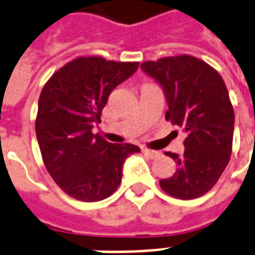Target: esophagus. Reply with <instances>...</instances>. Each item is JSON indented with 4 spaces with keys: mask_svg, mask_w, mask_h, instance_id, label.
<instances>
[{
    "mask_svg": "<svg viewBox=\"0 0 255 255\" xmlns=\"http://www.w3.org/2000/svg\"><path fill=\"white\" fill-rule=\"evenodd\" d=\"M142 151L144 155H147L150 159H155L158 156L161 155L158 151H154V150H148V148H142Z\"/></svg>",
    "mask_w": 255,
    "mask_h": 255,
    "instance_id": "obj_1",
    "label": "esophagus"
}]
</instances>
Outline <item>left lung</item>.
I'll return each instance as SVG.
<instances>
[{"instance_id":"1","label":"left lung","mask_w":255,"mask_h":255,"mask_svg":"<svg viewBox=\"0 0 255 255\" xmlns=\"http://www.w3.org/2000/svg\"><path fill=\"white\" fill-rule=\"evenodd\" d=\"M140 69L161 85L169 108L166 120L186 135L182 155L166 152L177 170L159 185L177 199L205 195L226 169L233 148L235 116L223 78L189 55L144 62Z\"/></svg>"}]
</instances>
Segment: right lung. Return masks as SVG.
<instances>
[{"label":"right lung","instance_id":"add662e5","mask_svg":"<svg viewBox=\"0 0 255 255\" xmlns=\"http://www.w3.org/2000/svg\"><path fill=\"white\" fill-rule=\"evenodd\" d=\"M137 62L77 58L44 85L35 123L47 170L60 189L81 201H100L120 185L123 165L140 148L109 143L92 129L109 94L137 70Z\"/></svg>","mask_w":255,"mask_h":255}]
</instances>
